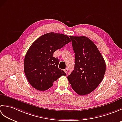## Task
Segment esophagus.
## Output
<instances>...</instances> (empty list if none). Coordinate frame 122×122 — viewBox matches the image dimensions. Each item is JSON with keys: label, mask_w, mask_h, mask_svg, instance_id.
<instances>
[{"label": "esophagus", "mask_w": 122, "mask_h": 122, "mask_svg": "<svg viewBox=\"0 0 122 122\" xmlns=\"http://www.w3.org/2000/svg\"><path fill=\"white\" fill-rule=\"evenodd\" d=\"M64 71H65V72L66 73H68V69H66L65 70H64Z\"/></svg>", "instance_id": "34e87169"}]
</instances>
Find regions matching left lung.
Returning a JSON list of instances; mask_svg holds the SVG:
<instances>
[{"label":"left lung","mask_w":122,"mask_h":122,"mask_svg":"<svg viewBox=\"0 0 122 122\" xmlns=\"http://www.w3.org/2000/svg\"><path fill=\"white\" fill-rule=\"evenodd\" d=\"M75 53L74 69L68 76L72 89L84 95L93 91L103 80L106 64L97 46L85 37L70 36Z\"/></svg>","instance_id":"1"}]
</instances>
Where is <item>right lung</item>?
Wrapping results in <instances>:
<instances>
[{
	"instance_id": "right-lung-1",
	"label": "right lung",
	"mask_w": 122,
	"mask_h": 122,
	"mask_svg": "<svg viewBox=\"0 0 122 122\" xmlns=\"http://www.w3.org/2000/svg\"><path fill=\"white\" fill-rule=\"evenodd\" d=\"M71 41L68 36L50 32L38 38L27 51L24 72L29 83L39 91H46L65 72L59 69V59L53 54Z\"/></svg>"
}]
</instances>
